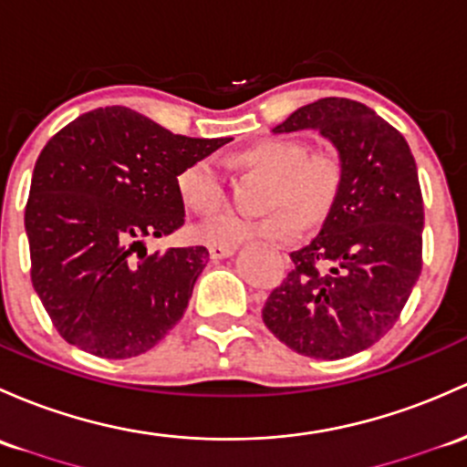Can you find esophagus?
I'll use <instances>...</instances> for the list:
<instances>
[{
	"instance_id": "34e87169",
	"label": "esophagus",
	"mask_w": 467,
	"mask_h": 467,
	"mask_svg": "<svg viewBox=\"0 0 467 467\" xmlns=\"http://www.w3.org/2000/svg\"><path fill=\"white\" fill-rule=\"evenodd\" d=\"M235 247L232 244H212L209 247V255H212V260H223V258H229V255H234Z\"/></svg>"
}]
</instances>
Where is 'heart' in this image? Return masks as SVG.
I'll use <instances>...</instances> for the list:
<instances>
[{"instance_id":"heart-1","label":"heart","mask_w":467,"mask_h":467,"mask_svg":"<svg viewBox=\"0 0 467 467\" xmlns=\"http://www.w3.org/2000/svg\"><path fill=\"white\" fill-rule=\"evenodd\" d=\"M244 167L272 173L260 218L220 215L195 227V238L212 244H238L244 240L292 243L305 224H318L332 212L343 184V162L329 149L309 151L298 138L269 135L238 153ZM180 198L200 215H212L227 207L229 192L223 169L213 158L187 164L175 178Z\"/></svg>"}]
</instances>
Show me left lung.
<instances>
[{"label": "left lung", "mask_w": 467, "mask_h": 467, "mask_svg": "<svg viewBox=\"0 0 467 467\" xmlns=\"http://www.w3.org/2000/svg\"><path fill=\"white\" fill-rule=\"evenodd\" d=\"M303 129L334 144L343 184L320 234L292 252L263 320L294 352L336 360L372 348L399 320L423 267V195L405 138L365 104L323 98L274 133Z\"/></svg>", "instance_id": "obj_1"}]
</instances>
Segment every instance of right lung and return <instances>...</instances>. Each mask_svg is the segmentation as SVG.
<instances>
[{
	"mask_svg": "<svg viewBox=\"0 0 467 467\" xmlns=\"http://www.w3.org/2000/svg\"><path fill=\"white\" fill-rule=\"evenodd\" d=\"M227 142L175 135L127 107L79 115L48 140L24 224L33 287L67 343L131 358L175 327L209 252L149 255L144 238L182 227L175 178Z\"/></svg>",
	"mask_w": 467,
	"mask_h": 467,
	"instance_id": "right-lung-1",
	"label": "right lung"
}]
</instances>
